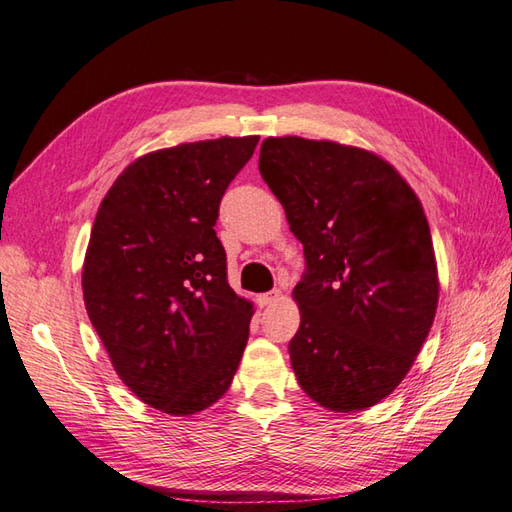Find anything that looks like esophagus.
Instances as JSON below:
<instances>
[{"label": "esophagus", "instance_id": "esophagus-1", "mask_svg": "<svg viewBox=\"0 0 512 512\" xmlns=\"http://www.w3.org/2000/svg\"><path fill=\"white\" fill-rule=\"evenodd\" d=\"M276 300H280V291H278V289L269 291V293H263V295H258V304H260V306H269L271 302H276Z\"/></svg>", "mask_w": 512, "mask_h": 512}]
</instances>
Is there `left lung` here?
<instances>
[{"mask_svg": "<svg viewBox=\"0 0 512 512\" xmlns=\"http://www.w3.org/2000/svg\"><path fill=\"white\" fill-rule=\"evenodd\" d=\"M258 170L304 247L295 377L326 410H366L405 379L436 315L423 206L388 162L337 142L267 138Z\"/></svg>", "mask_w": 512, "mask_h": 512, "instance_id": "left-lung-1", "label": "left lung"}]
</instances>
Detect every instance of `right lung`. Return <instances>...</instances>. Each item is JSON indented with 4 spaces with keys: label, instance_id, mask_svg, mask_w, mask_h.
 I'll return each mask as SVG.
<instances>
[{
    "label": "right lung",
    "instance_id": "1",
    "mask_svg": "<svg viewBox=\"0 0 512 512\" xmlns=\"http://www.w3.org/2000/svg\"><path fill=\"white\" fill-rule=\"evenodd\" d=\"M258 135L179 144L113 181L83 265L87 315L124 385L146 405L188 416L230 388L252 304L227 282L214 225Z\"/></svg>",
    "mask_w": 512,
    "mask_h": 512
}]
</instances>
